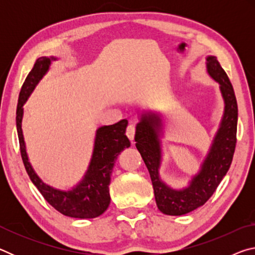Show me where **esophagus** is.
<instances>
[{"instance_id": "esophagus-1", "label": "esophagus", "mask_w": 255, "mask_h": 255, "mask_svg": "<svg viewBox=\"0 0 255 255\" xmlns=\"http://www.w3.org/2000/svg\"><path fill=\"white\" fill-rule=\"evenodd\" d=\"M135 131H136L135 126H133V125H129V126L127 127L126 135L130 140H133V137H135Z\"/></svg>"}]
</instances>
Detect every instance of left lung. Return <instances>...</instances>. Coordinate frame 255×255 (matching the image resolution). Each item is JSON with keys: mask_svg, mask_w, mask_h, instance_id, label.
<instances>
[{"mask_svg": "<svg viewBox=\"0 0 255 255\" xmlns=\"http://www.w3.org/2000/svg\"><path fill=\"white\" fill-rule=\"evenodd\" d=\"M206 67L211 79L219 84L224 115L213 144L200 171L193 176L188 187L176 190L159 178L162 162V119L156 112H145L136 126L135 141L138 152L147 166L154 188L157 208L165 215L181 216L199 208L213 196L230 169L236 146L237 102L230 79L215 56L206 58Z\"/></svg>", "mask_w": 255, "mask_h": 255, "instance_id": "1", "label": "left lung"}]
</instances>
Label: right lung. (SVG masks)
<instances>
[{"label": "right lung", "instance_id": "obj_1", "mask_svg": "<svg viewBox=\"0 0 255 255\" xmlns=\"http://www.w3.org/2000/svg\"><path fill=\"white\" fill-rule=\"evenodd\" d=\"M57 58H38L32 70L25 79L20 91L16 107V130H18L21 157L30 180L39 190L42 197L58 210L60 214L73 218H96L102 215L110 205L109 184L114 165L120 152L130 146V141L125 135L128 122L123 119L110 126H101L97 129L91 161L85 174L75 187L68 191L55 189L42 182L29 162L22 133L23 105L39 81L49 71L51 62Z\"/></svg>", "mask_w": 255, "mask_h": 255}]
</instances>
